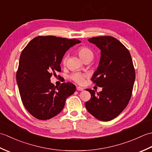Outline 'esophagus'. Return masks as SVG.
Returning a JSON list of instances; mask_svg holds the SVG:
<instances>
[{
    "mask_svg": "<svg viewBox=\"0 0 152 152\" xmlns=\"http://www.w3.org/2000/svg\"><path fill=\"white\" fill-rule=\"evenodd\" d=\"M76 89L78 90V91H83V88H81V87H77L76 88Z\"/></svg>",
    "mask_w": 152,
    "mask_h": 152,
    "instance_id": "1",
    "label": "esophagus"
}]
</instances>
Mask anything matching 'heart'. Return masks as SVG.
<instances>
[{
    "mask_svg": "<svg viewBox=\"0 0 152 152\" xmlns=\"http://www.w3.org/2000/svg\"><path fill=\"white\" fill-rule=\"evenodd\" d=\"M77 53L79 55V56L81 57L83 61L88 59V58H93V51L89 49V48L86 46H80L77 49ZM66 61V56H64L62 59V63L65 64ZM88 76V74L86 73H82L80 72H74L70 76L71 80H72L74 82L78 83V84H82L84 82V80L86 77Z\"/></svg>",
    "mask_w": 152,
    "mask_h": 152,
    "instance_id": "heart-1",
    "label": "heart"
}]
</instances>
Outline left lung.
I'll return each mask as SVG.
<instances>
[{
    "label": "left lung",
    "mask_w": 152,
    "mask_h": 152,
    "mask_svg": "<svg viewBox=\"0 0 152 152\" xmlns=\"http://www.w3.org/2000/svg\"><path fill=\"white\" fill-rule=\"evenodd\" d=\"M88 41L101 50L99 65L91 78L96 86L102 88L95 95L86 89L91 99L86 108L99 120L110 121L117 117L129 102L135 80V70L129 51L115 38L96 37Z\"/></svg>",
    "instance_id": "left-lung-1"
}]
</instances>
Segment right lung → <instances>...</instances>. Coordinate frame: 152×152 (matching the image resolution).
<instances>
[{
  "instance_id": "add662e5",
  "label": "right lung",
  "mask_w": 152,
  "mask_h": 152,
  "mask_svg": "<svg viewBox=\"0 0 152 152\" xmlns=\"http://www.w3.org/2000/svg\"><path fill=\"white\" fill-rule=\"evenodd\" d=\"M80 42L76 38L38 36L23 50L16 81L23 104L35 118L55 117L62 111L66 98L75 92L73 83H63L57 88L50 78L61 71L60 64L66 51Z\"/></svg>"
}]
</instances>
